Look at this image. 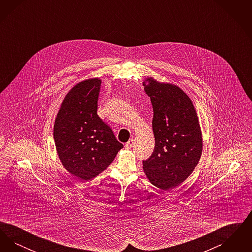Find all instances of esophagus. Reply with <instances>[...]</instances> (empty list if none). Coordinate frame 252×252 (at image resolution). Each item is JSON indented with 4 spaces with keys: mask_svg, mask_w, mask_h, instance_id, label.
Wrapping results in <instances>:
<instances>
[{
    "mask_svg": "<svg viewBox=\"0 0 252 252\" xmlns=\"http://www.w3.org/2000/svg\"><path fill=\"white\" fill-rule=\"evenodd\" d=\"M133 144H134V141H133V139H130L126 144H125V148L126 149H130L133 146Z\"/></svg>",
    "mask_w": 252,
    "mask_h": 252,
    "instance_id": "obj_1",
    "label": "esophagus"
}]
</instances>
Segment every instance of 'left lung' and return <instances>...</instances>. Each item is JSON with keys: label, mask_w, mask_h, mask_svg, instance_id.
<instances>
[{"label": "left lung", "mask_w": 252, "mask_h": 252, "mask_svg": "<svg viewBox=\"0 0 252 252\" xmlns=\"http://www.w3.org/2000/svg\"><path fill=\"white\" fill-rule=\"evenodd\" d=\"M143 84L153 107L155 137L153 154L143 161L144 174L157 188L171 191L192 174L200 159L199 121L192 100L177 85L153 77Z\"/></svg>", "instance_id": "obj_1"}]
</instances>
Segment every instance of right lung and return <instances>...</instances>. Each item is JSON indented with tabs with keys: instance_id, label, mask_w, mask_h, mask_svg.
I'll list each match as a JSON object with an SVG mask.
<instances>
[{
	"instance_id": "obj_1",
	"label": "right lung",
	"mask_w": 252,
	"mask_h": 252,
	"mask_svg": "<svg viewBox=\"0 0 252 252\" xmlns=\"http://www.w3.org/2000/svg\"><path fill=\"white\" fill-rule=\"evenodd\" d=\"M100 86L101 79L95 77L72 87L54 125V140L63 167L82 180H92L106 170L124 146L97 114Z\"/></svg>"
}]
</instances>
